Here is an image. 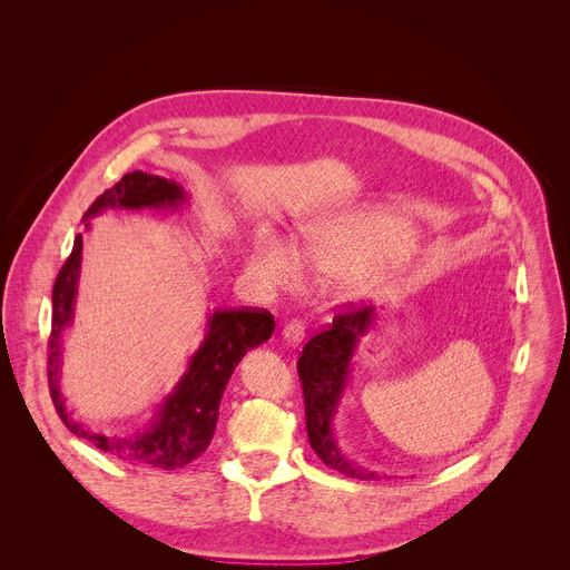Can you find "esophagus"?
Returning a JSON list of instances; mask_svg holds the SVG:
<instances>
[{"mask_svg": "<svg viewBox=\"0 0 570 570\" xmlns=\"http://www.w3.org/2000/svg\"><path fill=\"white\" fill-rule=\"evenodd\" d=\"M304 332H306V325H304V321H299V318H293V321H288L286 325H284V330H282V336L288 341V343H299L302 338H304Z\"/></svg>", "mask_w": 570, "mask_h": 570, "instance_id": "esophagus-1", "label": "esophagus"}]
</instances>
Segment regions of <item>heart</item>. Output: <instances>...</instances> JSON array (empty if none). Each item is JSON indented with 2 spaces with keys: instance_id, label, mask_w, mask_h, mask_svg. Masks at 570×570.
<instances>
[{
  "instance_id": "obj_1",
  "label": "heart",
  "mask_w": 570,
  "mask_h": 570,
  "mask_svg": "<svg viewBox=\"0 0 570 570\" xmlns=\"http://www.w3.org/2000/svg\"><path fill=\"white\" fill-rule=\"evenodd\" d=\"M400 227L375 214H341L325 216L312 223L304 232L302 256L295 247L279 238H262L247 256V268L271 286L291 288L302 279L305 264L330 275L356 274L364 279L366 262L375 254L389 252V256H400L404 243H400Z\"/></svg>"
}]
</instances>
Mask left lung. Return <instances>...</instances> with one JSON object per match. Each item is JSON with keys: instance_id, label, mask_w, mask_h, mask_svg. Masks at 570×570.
I'll return each instance as SVG.
<instances>
[{"instance_id": "8db88e82", "label": "left lung", "mask_w": 570, "mask_h": 570, "mask_svg": "<svg viewBox=\"0 0 570 570\" xmlns=\"http://www.w3.org/2000/svg\"><path fill=\"white\" fill-rule=\"evenodd\" d=\"M373 312V306L354 302L336 306L334 321L306 341L297 358L308 443L330 469L354 480H377V475L358 469L338 452L330 423L345 386L354 343L368 330Z\"/></svg>"}]
</instances>
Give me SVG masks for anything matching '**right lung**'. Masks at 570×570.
Listing matches in <instances>:
<instances>
[{"mask_svg": "<svg viewBox=\"0 0 570 570\" xmlns=\"http://www.w3.org/2000/svg\"><path fill=\"white\" fill-rule=\"evenodd\" d=\"M181 199L184 193L175 181L145 175L142 170H134L125 175L116 186L101 193L88 206L83 218L97 216L99 212H105L107 206L140 209V206H175ZM79 264L81 236L75 238V247L57 275L55 291H51V304H55V308H51V334L47 341V386L59 419L72 434L125 463L159 471L184 469V465L202 456L206 448H209L216 432L218 409L227 382L243 354L271 338L275 330L273 314L266 312V308L254 306L214 312V316L209 318V334H206V341L193 356L186 377L179 382L177 391L166 400L151 428L136 436L101 434L75 421L59 393V338L63 327L72 321Z\"/></svg>", "mask_w": 570, "mask_h": 570, "instance_id": "right-lung-1", "label": "right lung"}]
</instances>
